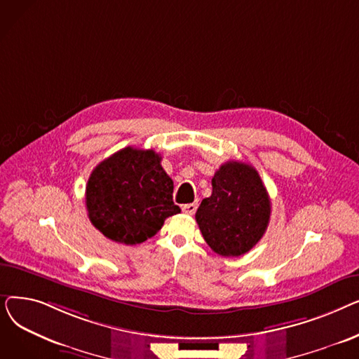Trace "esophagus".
<instances>
[{"label": "esophagus", "mask_w": 359, "mask_h": 359, "mask_svg": "<svg viewBox=\"0 0 359 359\" xmlns=\"http://www.w3.org/2000/svg\"><path fill=\"white\" fill-rule=\"evenodd\" d=\"M196 208H198V203H186L182 206V211L184 214H189V215H194L196 212Z\"/></svg>", "instance_id": "esophagus-1"}]
</instances>
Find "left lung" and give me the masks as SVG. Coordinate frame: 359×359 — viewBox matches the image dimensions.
<instances>
[{"label": "left lung", "instance_id": "left-lung-1", "mask_svg": "<svg viewBox=\"0 0 359 359\" xmlns=\"http://www.w3.org/2000/svg\"><path fill=\"white\" fill-rule=\"evenodd\" d=\"M195 217L219 256L237 257L253 249L271 218V199L257 170L241 161L224 163L212 177V195L201 202Z\"/></svg>", "mask_w": 359, "mask_h": 359}]
</instances>
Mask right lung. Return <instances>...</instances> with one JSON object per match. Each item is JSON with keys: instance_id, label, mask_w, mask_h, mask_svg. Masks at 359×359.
Segmentation results:
<instances>
[{"instance_id": "add662e5", "label": "right lung", "mask_w": 359, "mask_h": 359, "mask_svg": "<svg viewBox=\"0 0 359 359\" xmlns=\"http://www.w3.org/2000/svg\"><path fill=\"white\" fill-rule=\"evenodd\" d=\"M154 149L122 148L93 170L86 186L88 218L104 237L132 246L156 236L180 212L173 180Z\"/></svg>"}]
</instances>
